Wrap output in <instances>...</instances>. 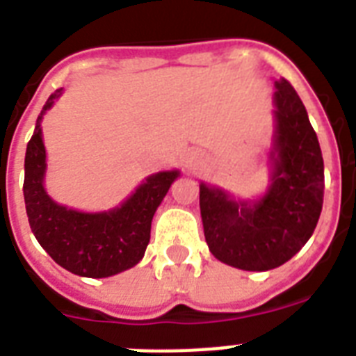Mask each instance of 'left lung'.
I'll use <instances>...</instances> for the list:
<instances>
[{"label":"left lung","mask_w":356,"mask_h":356,"mask_svg":"<svg viewBox=\"0 0 356 356\" xmlns=\"http://www.w3.org/2000/svg\"><path fill=\"white\" fill-rule=\"evenodd\" d=\"M273 177L258 201L199 184V207L210 252L230 267L270 270L293 258L313 236L323 204V159L298 93L274 82Z\"/></svg>","instance_id":"8db88e82"}]
</instances>
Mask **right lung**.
Returning <instances> with one entry per match:
<instances>
[{
  "mask_svg": "<svg viewBox=\"0 0 356 356\" xmlns=\"http://www.w3.org/2000/svg\"><path fill=\"white\" fill-rule=\"evenodd\" d=\"M60 95L62 89L49 97L27 144L23 197L29 225L38 243L60 267L86 278H108L135 267L143 259L149 243L153 213L179 172L149 175L128 201L109 212H76L54 203L43 188L47 155L40 124Z\"/></svg>",
  "mask_w": 356,
  "mask_h": 356,
  "instance_id": "add662e5",
  "label": "right lung"
}]
</instances>
